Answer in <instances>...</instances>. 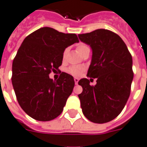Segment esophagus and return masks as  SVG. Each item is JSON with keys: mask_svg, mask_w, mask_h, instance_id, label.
Instances as JSON below:
<instances>
[{"mask_svg": "<svg viewBox=\"0 0 147 147\" xmlns=\"http://www.w3.org/2000/svg\"><path fill=\"white\" fill-rule=\"evenodd\" d=\"M74 80H75V84H78V80H79V79L78 78H74Z\"/></svg>", "mask_w": 147, "mask_h": 147, "instance_id": "1", "label": "esophagus"}]
</instances>
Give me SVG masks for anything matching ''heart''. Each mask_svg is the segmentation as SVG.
<instances>
[{
    "label": "heart",
    "mask_w": 147,
    "mask_h": 147,
    "mask_svg": "<svg viewBox=\"0 0 147 147\" xmlns=\"http://www.w3.org/2000/svg\"><path fill=\"white\" fill-rule=\"evenodd\" d=\"M88 48L86 45L84 44H79L77 46V51L81 55L83 53V52L85 51L86 49ZM66 53H67V50H65L63 54V57L64 58ZM84 70L83 67H76V66H74V67H70L69 68H68L67 69V72L70 75H73V76H79V75H81V73L83 72V71Z\"/></svg>",
    "instance_id": "1"
}]
</instances>
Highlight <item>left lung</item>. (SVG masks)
<instances>
[{
    "mask_svg": "<svg viewBox=\"0 0 147 147\" xmlns=\"http://www.w3.org/2000/svg\"><path fill=\"white\" fill-rule=\"evenodd\" d=\"M81 42L92 50V62L87 76L96 78L91 86L87 78L78 84V94L84 116L94 123L102 124L114 119L125 108L133 79V59L119 36L106 29L78 34Z\"/></svg>",
    "mask_w": 147,
    "mask_h": 147,
    "instance_id": "1",
    "label": "left lung"
}]
</instances>
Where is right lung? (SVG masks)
<instances>
[{"mask_svg": "<svg viewBox=\"0 0 147 147\" xmlns=\"http://www.w3.org/2000/svg\"><path fill=\"white\" fill-rule=\"evenodd\" d=\"M76 42L75 34L44 27L26 36L18 49L11 82L19 105L31 118L51 121L63 111L75 86L73 77L62 72L53 80L49 75L59 70L65 49Z\"/></svg>", "mask_w": 147, "mask_h": 147, "instance_id": "add662e5", "label": "right lung"}]
</instances>
